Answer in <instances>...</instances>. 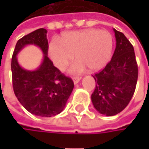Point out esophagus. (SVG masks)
Segmentation results:
<instances>
[{
    "mask_svg": "<svg viewBox=\"0 0 149 149\" xmlns=\"http://www.w3.org/2000/svg\"><path fill=\"white\" fill-rule=\"evenodd\" d=\"M81 80V77H73V82L75 84H77V83H79V81Z\"/></svg>",
    "mask_w": 149,
    "mask_h": 149,
    "instance_id": "34e87169",
    "label": "esophagus"
}]
</instances>
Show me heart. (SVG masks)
<instances>
[{
  "label": "heart",
  "instance_id": "obj_1",
  "mask_svg": "<svg viewBox=\"0 0 149 149\" xmlns=\"http://www.w3.org/2000/svg\"><path fill=\"white\" fill-rule=\"evenodd\" d=\"M112 49L113 36L109 31L89 28L64 33L61 43L52 40L48 46V54L59 70H64L75 55L77 60L69 72L77 74L86 66L91 71L104 68L110 59Z\"/></svg>",
  "mask_w": 149,
  "mask_h": 149
}]
</instances>
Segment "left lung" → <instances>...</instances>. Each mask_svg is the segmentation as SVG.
<instances>
[{"label":"left lung","mask_w":149,"mask_h":149,"mask_svg":"<svg viewBox=\"0 0 149 149\" xmlns=\"http://www.w3.org/2000/svg\"><path fill=\"white\" fill-rule=\"evenodd\" d=\"M113 30L116 46L111 60L93 76L96 87L91 95L94 108L107 116L120 113L129 104L138 77L133 45L123 33Z\"/></svg>","instance_id":"obj_1"}]
</instances>
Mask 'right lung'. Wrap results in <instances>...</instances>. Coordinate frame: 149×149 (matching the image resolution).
<instances>
[{
    "label": "right lung",
    "instance_id": "add662e5",
    "mask_svg": "<svg viewBox=\"0 0 149 149\" xmlns=\"http://www.w3.org/2000/svg\"><path fill=\"white\" fill-rule=\"evenodd\" d=\"M46 33L45 28H40L18 40L12 57L11 70L14 91L21 105L33 115L51 117L63 111L74 84L47 57ZM29 45L40 47L44 54L40 66L33 71L22 68L17 59L18 52Z\"/></svg>",
    "mask_w": 149,
    "mask_h": 149
}]
</instances>
